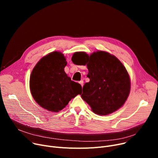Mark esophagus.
<instances>
[{"label": "esophagus", "instance_id": "esophagus-1", "mask_svg": "<svg viewBox=\"0 0 158 158\" xmlns=\"http://www.w3.org/2000/svg\"><path fill=\"white\" fill-rule=\"evenodd\" d=\"M79 84H80V85H81V86L82 87V86H83V84H84V81H82H82H79Z\"/></svg>", "mask_w": 158, "mask_h": 158}]
</instances>
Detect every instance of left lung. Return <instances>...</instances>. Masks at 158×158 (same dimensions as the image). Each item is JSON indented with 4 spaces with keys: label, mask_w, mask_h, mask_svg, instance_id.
<instances>
[{
    "label": "left lung",
    "mask_w": 158,
    "mask_h": 158,
    "mask_svg": "<svg viewBox=\"0 0 158 158\" xmlns=\"http://www.w3.org/2000/svg\"><path fill=\"white\" fill-rule=\"evenodd\" d=\"M81 54L89 79L82 88V98L96 114L106 115L117 111L125 103L130 92V78L125 66L106 52L97 51L89 56Z\"/></svg>",
    "instance_id": "8db88e82"
}]
</instances>
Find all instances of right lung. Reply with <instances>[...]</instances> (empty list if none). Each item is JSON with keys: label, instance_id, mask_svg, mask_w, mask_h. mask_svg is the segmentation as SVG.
<instances>
[{"label": "right lung", "instance_id": "obj_1", "mask_svg": "<svg viewBox=\"0 0 158 158\" xmlns=\"http://www.w3.org/2000/svg\"><path fill=\"white\" fill-rule=\"evenodd\" d=\"M66 65L64 55L55 51L41 58L32 71L31 94L40 106L50 111H60L72 98L81 94V85L72 81L64 72Z\"/></svg>", "mask_w": 158, "mask_h": 158}]
</instances>
